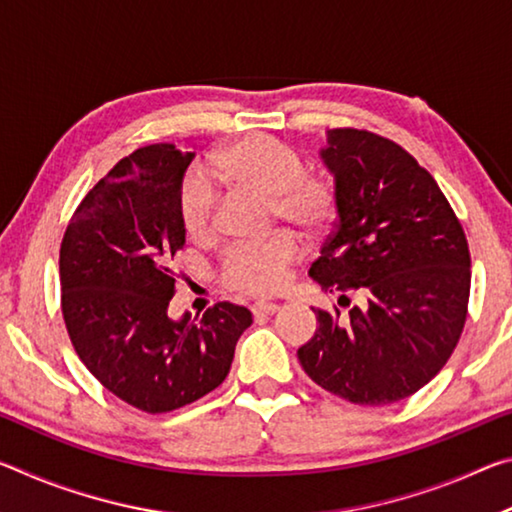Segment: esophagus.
Returning <instances> with one entry per match:
<instances>
[{
	"label": "esophagus",
	"instance_id": "34e87169",
	"mask_svg": "<svg viewBox=\"0 0 512 512\" xmlns=\"http://www.w3.org/2000/svg\"><path fill=\"white\" fill-rule=\"evenodd\" d=\"M280 309V305H275V302H268V300H257L253 305V314L255 316H271L275 311Z\"/></svg>",
	"mask_w": 512,
	"mask_h": 512
}]
</instances>
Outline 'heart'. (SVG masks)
Segmentation results:
<instances>
[{"mask_svg": "<svg viewBox=\"0 0 512 512\" xmlns=\"http://www.w3.org/2000/svg\"><path fill=\"white\" fill-rule=\"evenodd\" d=\"M300 155L271 137H246L214 155L210 173H194L180 192L178 214L189 239L210 241L216 232L219 187H248L273 198L275 216L300 230L325 228L334 214V189L320 178L305 176ZM300 255L298 239L280 232L257 244H239L223 257L221 277L232 289L273 293L284 284L287 268Z\"/></svg>", "mask_w": 512, "mask_h": 512, "instance_id": "heart-1", "label": "heart"}]
</instances>
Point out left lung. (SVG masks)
Listing matches in <instances>:
<instances>
[{
    "label": "left lung",
    "instance_id": "left-lung-1",
    "mask_svg": "<svg viewBox=\"0 0 512 512\" xmlns=\"http://www.w3.org/2000/svg\"><path fill=\"white\" fill-rule=\"evenodd\" d=\"M334 232L309 275L329 293L359 291L348 316L314 309L298 350L307 375L352 404L406 400L438 375L461 339L470 250L445 194L400 144L357 128L327 131Z\"/></svg>",
    "mask_w": 512,
    "mask_h": 512
}]
</instances>
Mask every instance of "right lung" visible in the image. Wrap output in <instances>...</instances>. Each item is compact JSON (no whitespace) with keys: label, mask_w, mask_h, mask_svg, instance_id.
I'll return each instance as SVG.
<instances>
[{"label":"right lung","mask_w":512,"mask_h":512,"mask_svg":"<svg viewBox=\"0 0 512 512\" xmlns=\"http://www.w3.org/2000/svg\"><path fill=\"white\" fill-rule=\"evenodd\" d=\"M194 155L153 144L119 160L83 198L60 246L63 318L76 354L110 393L146 413L214 391L253 323L232 302L198 323L169 316L171 259L187 235L178 203Z\"/></svg>","instance_id":"add662e5"}]
</instances>
